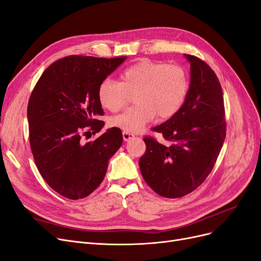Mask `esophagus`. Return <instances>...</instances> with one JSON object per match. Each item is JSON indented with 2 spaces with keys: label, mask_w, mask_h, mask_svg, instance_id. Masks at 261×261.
<instances>
[{
  "label": "esophagus",
  "mask_w": 261,
  "mask_h": 261,
  "mask_svg": "<svg viewBox=\"0 0 261 261\" xmlns=\"http://www.w3.org/2000/svg\"><path fill=\"white\" fill-rule=\"evenodd\" d=\"M122 138H123V141L128 142V141H130V140L134 139V138H135V135H134L133 133H131V132L123 131V132H122Z\"/></svg>",
  "instance_id": "obj_1"
}]
</instances>
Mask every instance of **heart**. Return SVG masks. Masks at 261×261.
I'll return each mask as SVG.
<instances>
[{
  "instance_id": "heart-1",
  "label": "heart",
  "mask_w": 261,
  "mask_h": 261,
  "mask_svg": "<svg viewBox=\"0 0 261 261\" xmlns=\"http://www.w3.org/2000/svg\"><path fill=\"white\" fill-rule=\"evenodd\" d=\"M121 83L105 79L98 88L100 103L111 112L127 105L129 94H137V106L110 118L112 127L138 132L155 115L166 119L174 116L185 103L189 90L188 73L182 67L143 61L127 68Z\"/></svg>"
}]
</instances>
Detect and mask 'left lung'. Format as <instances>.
Masks as SVG:
<instances>
[{"label":"left lung","instance_id":"8db88e82","mask_svg":"<svg viewBox=\"0 0 261 261\" xmlns=\"http://www.w3.org/2000/svg\"><path fill=\"white\" fill-rule=\"evenodd\" d=\"M190 63V86L185 103L165 122L152 130L168 145L145 138L146 151L140 159L144 180L156 194L182 197L208 177L226 135L222 87L211 68L196 56L185 54Z\"/></svg>","mask_w":261,"mask_h":261}]
</instances>
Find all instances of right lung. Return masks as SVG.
<instances>
[{
	"label": "right lung",
	"instance_id": "1",
	"mask_svg": "<svg viewBox=\"0 0 261 261\" xmlns=\"http://www.w3.org/2000/svg\"><path fill=\"white\" fill-rule=\"evenodd\" d=\"M126 59L67 56L51 64L33 89L28 120L34 160L44 181L64 197L79 199L93 193L122 144L118 128L85 144L81 134L103 128L105 122L97 119L103 115L98 88Z\"/></svg>",
	"mask_w": 261,
	"mask_h": 261
}]
</instances>
